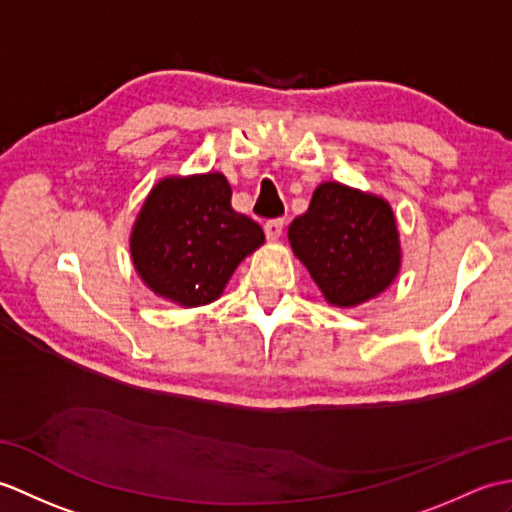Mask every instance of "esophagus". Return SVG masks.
I'll return each mask as SVG.
<instances>
[{"label":"esophagus","mask_w":512,"mask_h":512,"mask_svg":"<svg viewBox=\"0 0 512 512\" xmlns=\"http://www.w3.org/2000/svg\"><path fill=\"white\" fill-rule=\"evenodd\" d=\"M264 231L270 242H275V239L281 237V231H284V220H281V217H277V220H268L264 224Z\"/></svg>","instance_id":"esophagus-1"}]
</instances>
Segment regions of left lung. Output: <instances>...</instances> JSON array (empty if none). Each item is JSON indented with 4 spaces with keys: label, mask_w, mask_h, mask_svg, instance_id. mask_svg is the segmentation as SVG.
<instances>
[{
    "label": "left lung",
    "mask_w": 512,
    "mask_h": 512,
    "mask_svg": "<svg viewBox=\"0 0 512 512\" xmlns=\"http://www.w3.org/2000/svg\"><path fill=\"white\" fill-rule=\"evenodd\" d=\"M288 239L301 264L336 308L378 297L400 270V235L387 200L341 182H323Z\"/></svg>",
    "instance_id": "obj_1"
}]
</instances>
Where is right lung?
<instances>
[{"instance_id":"1","label":"right lung","mask_w":512,"mask_h":512,"mask_svg":"<svg viewBox=\"0 0 512 512\" xmlns=\"http://www.w3.org/2000/svg\"><path fill=\"white\" fill-rule=\"evenodd\" d=\"M231 184L222 173L162 178L140 209L129 250L145 286L184 308L220 299L228 279L264 231L233 211Z\"/></svg>"}]
</instances>
